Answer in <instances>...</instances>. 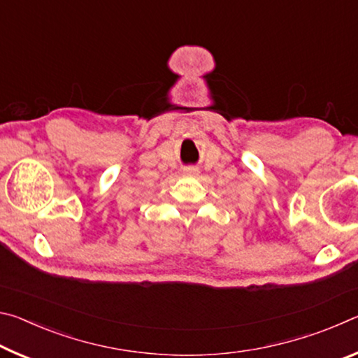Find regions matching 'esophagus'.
I'll list each match as a JSON object with an SVG mask.
<instances>
[{"mask_svg": "<svg viewBox=\"0 0 358 358\" xmlns=\"http://www.w3.org/2000/svg\"><path fill=\"white\" fill-rule=\"evenodd\" d=\"M183 173L186 175V177H196V175H197L199 172H197V169L187 167V169H185V171H183Z\"/></svg>", "mask_w": 358, "mask_h": 358, "instance_id": "34e87169", "label": "esophagus"}]
</instances>
